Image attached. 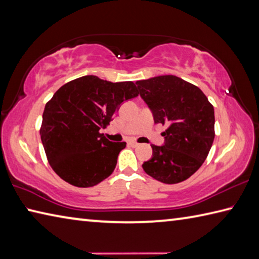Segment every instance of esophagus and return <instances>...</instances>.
<instances>
[{
	"label": "esophagus",
	"mask_w": 259,
	"mask_h": 259,
	"mask_svg": "<svg viewBox=\"0 0 259 259\" xmlns=\"http://www.w3.org/2000/svg\"><path fill=\"white\" fill-rule=\"evenodd\" d=\"M130 145L133 146V148H136V146H139L140 144L136 142V141H130Z\"/></svg>",
	"instance_id": "1"
}]
</instances>
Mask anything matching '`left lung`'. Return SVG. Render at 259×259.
Here are the masks:
<instances>
[{
  "mask_svg": "<svg viewBox=\"0 0 259 259\" xmlns=\"http://www.w3.org/2000/svg\"><path fill=\"white\" fill-rule=\"evenodd\" d=\"M154 123L167 125L163 145L151 144L152 158L144 171L163 184H177L194 175L214 141V108L203 91L175 75L136 82Z\"/></svg>",
  "mask_w": 259,
  "mask_h": 259,
  "instance_id": "left-lung-1",
  "label": "left lung"
}]
</instances>
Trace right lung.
Wrapping results in <instances>:
<instances>
[{"mask_svg": "<svg viewBox=\"0 0 259 259\" xmlns=\"http://www.w3.org/2000/svg\"><path fill=\"white\" fill-rule=\"evenodd\" d=\"M139 96L132 81L113 82L84 75L61 87L42 114L40 139L48 162L73 186L92 187L113 174L126 142L100 133L123 101Z\"/></svg>", "mask_w": 259, "mask_h": 259, "instance_id": "obj_1", "label": "right lung"}]
</instances>
